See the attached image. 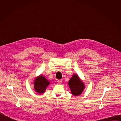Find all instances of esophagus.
<instances>
[{
    "mask_svg": "<svg viewBox=\"0 0 121 121\" xmlns=\"http://www.w3.org/2000/svg\"><path fill=\"white\" fill-rule=\"evenodd\" d=\"M57 82H58L59 83H61L62 82V79L58 80H57Z\"/></svg>",
    "mask_w": 121,
    "mask_h": 121,
    "instance_id": "esophagus-1",
    "label": "esophagus"
}]
</instances>
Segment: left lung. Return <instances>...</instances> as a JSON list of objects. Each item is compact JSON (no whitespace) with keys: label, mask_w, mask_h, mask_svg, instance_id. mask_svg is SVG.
I'll use <instances>...</instances> for the list:
<instances>
[{"label":"left lung","mask_w":121,"mask_h":121,"mask_svg":"<svg viewBox=\"0 0 121 121\" xmlns=\"http://www.w3.org/2000/svg\"><path fill=\"white\" fill-rule=\"evenodd\" d=\"M68 84L71 90V94L76 96L80 95L85 87L84 83L77 74H74L72 76Z\"/></svg>","instance_id":"left-lung-1"}]
</instances>
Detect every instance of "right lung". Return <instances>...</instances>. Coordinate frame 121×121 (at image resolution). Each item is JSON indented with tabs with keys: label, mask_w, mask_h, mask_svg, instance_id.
I'll use <instances>...</instances> for the list:
<instances>
[{
	"label": "right lung",
	"mask_w": 121,
	"mask_h": 121,
	"mask_svg": "<svg viewBox=\"0 0 121 121\" xmlns=\"http://www.w3.org/2000/svg\"><path fill=\"white\" fill-rule=\"evenodd\" d=\"M50 82L42 75H40L35 78L34 82V88L36 92L39 94L44 93Z\"/></svg>",
	"instance_id": "add662e5"
}]
</instances>
